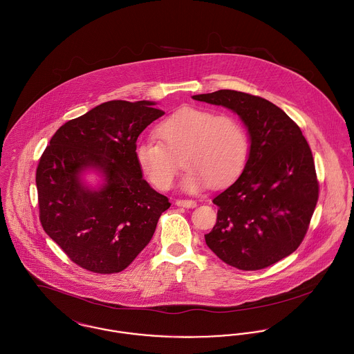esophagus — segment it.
<instances>
[{"mask_svg":"<svg viewBox=\"0 0 354 354\" xmlns=\"http://www.w3.org/2000/svg\"><path fill=\"white\" fill-rule=\"evenodd\" d=\"M176 205L178 207H187V209H191V207H195L196 206V202L195 201H184V199H178L176 201Z\"/></svg>","mask_w":354,"mask_h":354,"instance_id":"34e87169","label":"esophagus"}]
</instances>
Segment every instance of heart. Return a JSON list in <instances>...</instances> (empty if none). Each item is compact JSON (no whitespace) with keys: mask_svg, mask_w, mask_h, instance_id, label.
Returning a JSON list of instances; mask_svg holds the SVG:
<instances>
[{"mask_svg":"<svg viewBox=\"0 0 354 354\" xmlns=\"http://www.w3.org/2000/svg\"><path fill=\"white\" fill-rule=\"evenodd\" d=\"M156 134L162 144L141 138L134 147V156L144 177L162 191L173 185L178 170L174 156L184 149L187 171L180 187L188 194L201 192L212 183L216 187L232 183L248 160V133L239 119L230 115L183 107L159 123Z\"/></svg>","mask_w":354,"mask_h":354,"instance_id":"obj_1","label":"heart"}]
</instances>
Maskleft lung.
Masks as SVG:
<instances>
[{"mask_svg": "<svg viewBox=\"0 0 354 354\" xmlns=\"http://www.w3.org/2000/svg\"><path fill=\"white\" fill-rule=\"evenodd\" d=\"M192 99L235 113L250 138L244 170L213 201L217 223L206 244L237 269L270 266L298 248L313 216L319 183L310 147L298 124L262 97L224 89Z\"/></svg>", "mask_w": 354, "mask_h": 354, "instance_id": "left-lung-1", "label": "left lung"}]
</instances>
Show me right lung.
<instances>
[{"label": "right lung", "instance_id": "right-lung-1", "mask_svg": "<svg viewBox=\"0 0 354 354\" xmlns=\"http://www.w3.org/2000/svg\"><path fill=\"white\" fill-rule=\"evenodd\" d=\"M111 100L66 122L37 167L44 231L73 262L95 273L127 268L152 239L169 199L144 180L134 147L162 110ZM97 174L96 185L86 178Z\"/></svg>", "mask_w": 354, "mask_h": 354}]
</instances>
